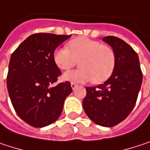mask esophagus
Masks as SVG:
<instances>
[{"label": "esophagus", "instance_id": "esophagus-1", "mask_svg": "<svg viewBox=\"0 0 150 150\" xmlns=\"http://www.w3.org/2000/svg\"><path fill=\"white\" fill-rule=\"evenodd\" d=\"M71 88H72L73 90H75V89L77 88V85H76L75 83H74V82H72V83H71Z\"/></svg>", "mask_w": 150, "mask_h": 150}]
</instances>
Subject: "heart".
Listing matches in <instances>:
<instances>
[{
    "label": "heart",
    "instance_id": "heart-1",
    "mask_svg": "<svg viewBox=\"0 0 150 150\" xmlns=\"http://www.w3.org/2000/svg\"><path fill=\"white\" fill-rule=\"evenodd\" d=\"M53 59L57 67L64 71L74 68L79 61L81 68L64 75L65 80L75 82L91 80L96 84L104 82L113 73L116 65L112 48L86 37L70 40L67 48L56 49Z\"/></svg>",
    "mask_w": 150,
    "mask_h": 150
}]
</instances>
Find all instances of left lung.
Masks as SVG:
<instances>
[{"instance_id":"obj_1","label":"left lung","mask_w":150,"mask_h":150,"mask_svg":"<svg viewBox=\"0 0 150 150\" xmlns=\"http://www.w3.org/2000/svg\"><path fill=\"white\" fill-rule=\"evenodd\" d=\"M103 41L114 50L116 65L113 73L104 84L86 88L83 108L95 124L115 126L125 120L134 108L143 81L138 55L124 40L107 36Z\"/></svg>"}]
</instances>
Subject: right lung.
<instances>
[{
    "mask_svg": "<svg viewBox=\"0 0 150 150\" xmlns=\"http://www.w3.org/2000/svg\"><path fill=\"white\" fill-rule=\"evenodd\" d=\"M70 37L35 33L24 40L11 56L7 76L9 97L18 116L33 127L54 123L72 92L69 81L50 87L62 75L53 53Z\"/></svg>",
    "mask_w": 150,
    "mask_h": 150,
    "instance_id": "add662e5",
    "label": "right lung"
}]
</instances>
